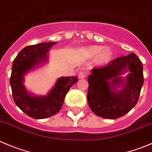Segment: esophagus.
Instances as JSON below:
<instances>
[{"label": "esophagus", "mask_w": 152, "mask_h": 152, "mask_svg": "<svg viewBox=\"0 0 152 152\" xmlns=\"http://www.w3.org/2000/svg\"><path fill=\"white\" fill-rule=\"evenodd\" d=\"M86 73L84 71V70H81V71H79V74H78V77H79V79H85V78H86Z\"/></svg>", "instance_id": "34e87169"}]
</instances>
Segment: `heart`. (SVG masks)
<instances>
[{"label": "heart", "mask_w": 152, "mask_h": 152, "mask_svg": "<svg viewBox=\"0 0 152 152\" xmlns=\"http://www.w3.org/2000/svg\"><path fill=\"white\" fill-rule=\"evenodd\" d=\"M88 58L96 57L97 63L103 64L108 63L113 58V50L110 47L103 48V46H91L84 50Z\"/></svg>", "instance_id": "obj_1"}]
</instances>
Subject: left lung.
<instances>
[{
  "instance_id": "8db88e82",
  "label": "left lung",
  "mask_w": 152,
  "mask_h": 152,
  "mask_svg": "<svg viewBox=\"0 0 152 152\" xmlns=\"http://www.w3.org/2000/svg\"><path fill=\"white\" fill-rule=\"evenodd\" d=\"M88 82V103L92 112L104 118L115 119L127 114L138 102L144 82L142 64L134 53L119 57L107 66L92 69Z\"/></svg>"
}]
</instances>
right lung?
Segmentation results:
<instances>
[{
  "mask_svg": "<svg viewBox=\"0 0 152 152\" xmlns=\"http://www.w3.org/2000/svg\"><path fill=\"white\" fill-rule=\"evenodd\" d=\"M57 43L41 42L27 46L19 52L12 63L10 83L14 102L22 112L33 118H46L58 113L69 89L78 81L76 76L58 78L46 96L34 95L24 85L25 76L48 61V52Z\"/></svg>",
  "mask_w": 152,
  "mask_h": 152,
  "instance_id": "1",
  "label": "right lung"
}]
</instances>
